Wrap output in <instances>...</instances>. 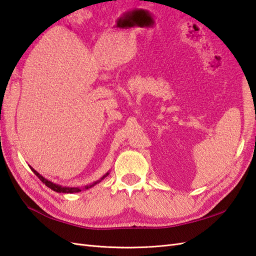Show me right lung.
Segmentation results:
<instances>
[{"label":"right lung","instance_id":"obj_1","mask_svg":"<svg viewBox=\"0 0 256 256\" xmlns=\"http://www.w3.org/2000/svg\"><path fill=\"white\" fill-rule=\"evenodd\" d=\"M30 168H31V170H32V172H34V175H36V177H38L43 184H44L46 186H48L50 189H52V190L55 191V192H60V193H74V192H80V191H81V189H79V188H70V186H62L56 184H54V182H50V180L46 179L43 176H41L40 174H39L38 172H36V170H34V168L31 167V166H30ZM108 175V172L105 174V175H104L101 179H100V180H96V182H93V184H89V186H86L84 189L92 188L93 186H96V184H98L100 182H101V180H103Z\"/></svg>","mask_w":256,"mask_h":256}]
</instances>
